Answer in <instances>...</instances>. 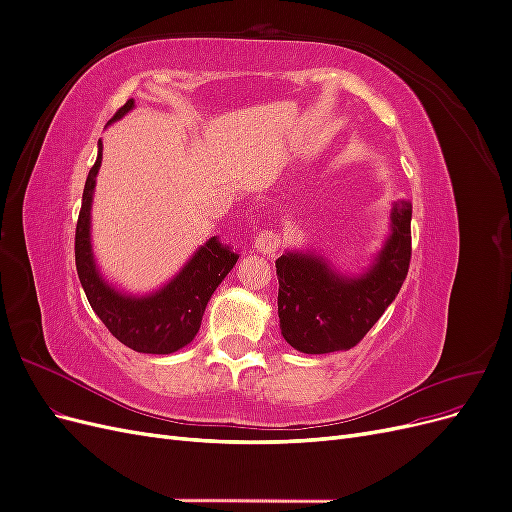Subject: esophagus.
Instances as JSON below:
<instances>
[{"label":"esophagus","instance_id":"1","mask_svg":"<svg viewBox=\"0 0 512 512\" xmlns=\"http://www.w3.org/2000/svg\"><path fill=\"white\" fill-rule=\"evenodd\" d=\"M254 247L262 256H275L277 247H280V237L273 230H260L254 239Z\"/></svg>","mask_w":512,"mask_h":512}]
</instances>
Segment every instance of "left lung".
Wrapping results in <instances>:
<instances>
[{"mask_svg": "<svg viewBox=\"0 0 512 512\" xmlns=\"http://www.w3.org/2000/svg\"><path fill=\"white\" fill-rule=\"evenodd\" d=\"M412 205L391 207V230L361 273H342L318 250H286L275 260L277 316L286 342L305 354L350 350L399 294L412 254Z\"/></svg>", "mask_w": 512, "mask_h": 512, "instance_id": "8db88e82", "label": "left lung"}]
</instances>
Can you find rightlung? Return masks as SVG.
Returning <instances> with one entry per match:
<instances>
[{"mask_svg":"<svg viewBox=\"0 0 512 512\" xmlns=\"http://www.w3.org/2000/svg\"><path fill=\"white\" fill-rule=\"evenodd\" d=\"M132 108L134 100H128L108 121V126L126 117ZM100 164L102 141H98V158L85 181L83 205L76 224L74 256L81 286L91 309L123 346L145 354H173L196 337L211 294L237 265L239 256L211 237L158 290L147 294L119 290L102 275L91 245V205H94Z\"/></svg>","mask_w":512,"mask_h":512,"instance_id":"add662e5","label":"right lung"}]
</instances>
